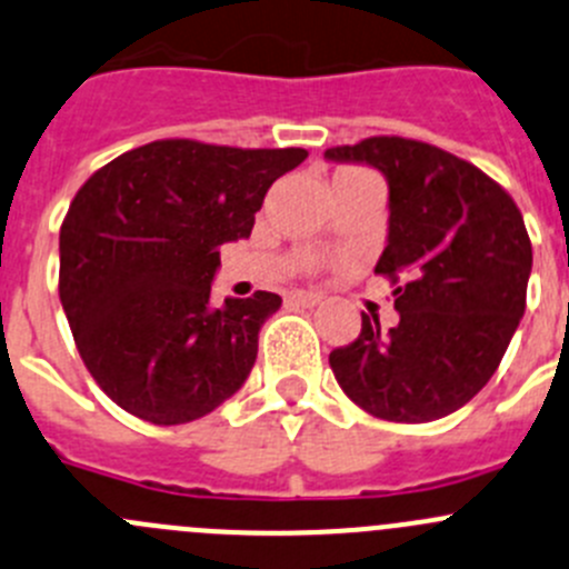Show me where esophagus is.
<instances>
[{"mask_svg":"<svg viewBox=\"0 0 569 569\" xmlns=\"http://www.w3.org/2000/svg\"><path fill=\"white\" fill-rule=\"evenodd\" d=\"M291 300L302 308H317L325 297L317 295V291H291Z\"/></svg>","mask_w":569,"mask_h":569,"instance_id":"esophagus-1","label":"esophagus"}]
</instances>
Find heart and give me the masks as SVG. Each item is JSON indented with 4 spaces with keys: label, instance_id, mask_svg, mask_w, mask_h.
Wrapping results in <instances>:
<instances>
[{
    "label": "heart",
    "instance_id": "1",
    "mask_svg": "<svg viewBox=\"0 0 569 569\" xmlns=\"http://www.w3.org/2000/svg\"><path fill=\"white\" fill-rule=\"evenodd\" d=\"M363 172H352V169H347V172H339L336 178H361Z\"/></svg>",
    "mask_w": 569,
    "mask_h": 569
}]
</instances>
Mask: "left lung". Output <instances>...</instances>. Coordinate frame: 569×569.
Returning <instances> with one entry per match:
<instances>
[{"label":"left lung","mask_w":569,"mask_h":569,"mask_svg":"<svg viewBox=\"0 0 569 569\" xmlns=\"http://www.w3.org/2000/svg\"><path fill=\"white\" fill-rule=\"evenodd\" d=\"M389 183V236L375 272L395 286L400 322L361 313L330 369L356 406L389 422H431L470 402L498 369L522 313L531 239L520 208L472 163L397 136L325 152Z\"/></svg>","instance_id":"1"}]
</instances>
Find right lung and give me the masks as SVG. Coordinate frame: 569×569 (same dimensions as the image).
Segmentation results:
<instances>
[{
    "label": "right lung",
    "instance_id": "right-lung-1",
    "mask_svg": "<svg viewBox=\"0 0 569 569\" xmlns=\"http://www.w3.org/2000/svg\"><path fill=\"white\" fill-rule=\"evenodd\" d=\"M308 158L167 138L93 172L60 224V302L99 389L183 425L244 386L272 291L211 306L219 247L250 239L269 186Z\"/></svg>",
    "mask_w": 569,
    "mask_h": 569
}]
</instances>
